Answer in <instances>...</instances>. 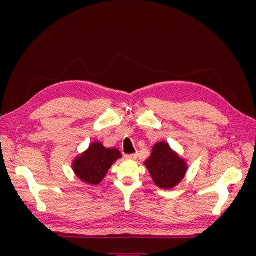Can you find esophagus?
<instances>
[{
	"label": "esophagus",
	"mask_w": 256,
	"mask_h": 256,
	"mask_svg": "<svg viewBox=\"0 0 256 256\" xmlns=\"http://www.w3.org/2000/svg\"><path fill=\"white\" fill-rule=\"evenodd\" d=\"M125 157L129 160H136L138 158V154H128Z\"/></svg>",
	"instance_id": "obj_1"
}]
</instances>
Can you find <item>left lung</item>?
I'll list each match as a JSON object with an SVG mask.
<instances>
[{"instance_id":"obj_1","label":"left lung","mask_w":256,"mask_h":256,"mask_svg":"<svg viewBox=\"0 0 256 256\" xmlns=\"http://www.w3.org/2000/svg\"><path fill=\"white\" fill-rule=\"evenodd\" d=\"M150 176L158 187L171 189L180 182L187 171L184 161L174 154L166 143L154 146L150 158L145 161Z\"/></svg>"}]
</instances>
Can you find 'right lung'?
I'll list each match as a JSON object with an SVG mask.
<instances>
[{"label": "right lung", "mask_w": 256, "mask_h": 256, "mask_svg": "<svg viewBox=\"0 0 256 256\" xmlns=\"http://www.w3.org/2000/svg\"><path fill=\"white\" fill-rule=\"evenodd\" d=\"M122 157L120 150L104 148L100 143H92L74 164V171L76 176L85 182L98 184L109 171L115 160Z\"/></svg>", "instance_id": "1"}]
</instances>
